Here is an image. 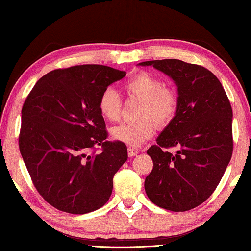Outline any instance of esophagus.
Returning <instances> with one entry per match:
<instances>
[{"mask_svg": "<svg viewBox=\"0 0 251 251\" xmlns=\"http://www.w3.org/2000/svg\"><path fill=\"white\" fill-rule=\"evenodd\" d=\"M127 154H128L129 157H134V156H136V155L138 154V151L135 150V148L129 147L128 150H127Z\"/></svg>", "mask_w": 251, "mask_h": 251, "instance_id": "34e87169", "label": "esophagus"}]
</instances>
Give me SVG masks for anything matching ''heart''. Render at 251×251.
Listing matches in <instances>:
<instances>
[{"label":"heart","mask_w":251,"mask_h":251,"mask_svg":"<svg viewBox=\"0 0 251 251\" xmlns=\"http://www.w3.org/2000/svg\"><path fill=\"white\" fill-rule=\"evenodd\" d=\"M127 94L143 100L138 109L141 121L122 124L110 130L114 141L130 147H139L155 134L157 125L165 126L177 112L178 100L175 93L165 87L163 80L148 72H141L125 84ZM100 115L106 121L117 122L123 114L122 100L112 88H106L99 100ZM155 122L154 123L153 121Z\"/></svg>","instance_id":"heart-1"}]
</instances>
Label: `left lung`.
<instances>
[{"mask_svg": "<svg viewBox=\"0 0 251 251\" xmlns=\"http://www.w3.org/2000/svg\"><path fill=\"white\" fill-rule=\"evenodd\" d=\"M169 76L177 86L173 120L148 148L154 167L145 179L151 202L164 209L186 211L214 193L232 155V109L222 83L202 66L157 59L139 63ZM178 147L176 154L163 150Z\"/></svg>", "mask_w": 251, "mask_h": 251, "instance_id": "left-lung-1", "label": "left lung"}]
</instances>
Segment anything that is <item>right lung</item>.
<instances>
[{
	"label": "right lung",
	"instance_id": "right-lung-1",
	"mask_svg": "<svg viewBox=\"0 0 251 251\" xmlns=\"http://www.w3.org/2000/svg\"><path fill=\"white\" fill-rule=\"evenodd\" d=\"M125 71L103 65L54 70L25 100L21 155L37 192L50 205L82 215L103 207L113 177L128 158L121 142L106 141L99 100ZM102 146L97 154L94 148Z\"/></svg>",
	"mask_w": 251,
	"mask_h": 251
}]
</instances>
